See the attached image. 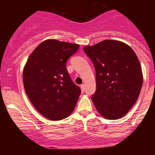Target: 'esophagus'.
<instances>
[{"instance_id":"34e87169","label":"esophagus","mask_w":155,"mask_h":155,"mask_svg":"<svg viewBox=\"0 0 155 155\" xmlns=\"http://www.w3.org/2000/svg\"><path fill=\"white\" fill-rule=\"evenodd\" d=\"M81 91L84 92V90H85V86H84V84H81Z\"/></svg>"}]
</instances>
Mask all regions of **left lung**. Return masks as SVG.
Returning a JSON list of instances; mask_svg holds the SVG:
<instances>
[{"label": "left lung", "mask_w": 155, "mask_h": 155, "mask_svg": "<svg viewBox=\"0 0 155 155\" xmlns=\"http://www.w3.org/2000/svg\"><path fill=\"white\" fill-rule=\"evenodd\" d=\"M95 69L96 91L92 100L108 120L124 117L137 101L143 83L139 60L128 45L105 40L84 47Z\"/></svg>", "instance_id": "left-lung-1"}]
</instances>
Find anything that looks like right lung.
Returning <instances> with one entry per match:
<instances>
[{
  "label": "right lung",
  "mask_w": 155,
  "mask_h": 155,
  "mask_svg": "<svg viewBox=\"0 0 155 155\" xmlns=\"http://www.w3.org/2000/svg\"><path fill=\"white\" fill-rule=\"evenodd\" d=\"M78 44L44 41L30 55L23 71V84L32 104L50 120L68 117L76 107L81 89L71 79L67 60Z\"/></svg>",
  "instance_id": "1"
}]
</instances>
